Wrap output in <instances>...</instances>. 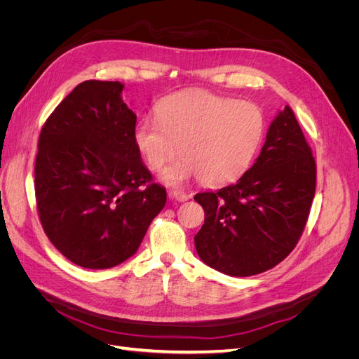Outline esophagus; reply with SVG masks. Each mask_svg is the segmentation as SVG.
<instances>
[{
    "label": "esophagus",
    "mask_w": 359,
    "mask_h": 359,
    "mask_svg": "<svg viewBox=\"0 0 359 359\" xmlns=\"http://www.w3.org/2000/svg\"><path fill=\"white\" fill-rule=\"evenodd\" d=\"M169 194H170L172 199H175V201H178V202H186V201L190 199V194L184 193V191H180V190H173V191H170Z\"/></svg>",
    "instance_id": "1"
}]
</instances>
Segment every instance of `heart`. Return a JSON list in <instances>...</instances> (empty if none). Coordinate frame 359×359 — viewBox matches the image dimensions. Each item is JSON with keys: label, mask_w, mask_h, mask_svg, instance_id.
I'll return each mask as SVG.
<instances>
[{"label": "heart", "mask_w": 359, "mask_h": 359, "mask_svg": "<svg viewBox=\"0 0 359 359\" xmlns=\"http://www.w3.org/2000/svg\"><path fill=\"white\" fill-rule=\"evenodd\" d=\"M266 121L252 102L208 91H182L156 106V118L136 124L135 145L149 169L158 170L172 187L194 178L205 184H226L240 178L252 166L265 136Z\"/></svg>", "instance_id": "1"}]
</instances>
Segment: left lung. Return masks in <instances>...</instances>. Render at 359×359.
Instances as JSON below:
<instances>
[{"mask_svg":"<svg viewBox=\"0 0 359 359\" xmlns=\"http://www.w3.org/2000/svg\"><path fill=\"white\" fill-rule=\"evenodd\" d=\"M316 163L289 106L271 123L255 165L232 186L194 196L205 222L194 236L202 262L232 277L280 264L306 227Z\"/></svg>","mask_w":359,"mask_h":359,"instance_id":"left-lung-1","label":"left lung"}]
</instances>
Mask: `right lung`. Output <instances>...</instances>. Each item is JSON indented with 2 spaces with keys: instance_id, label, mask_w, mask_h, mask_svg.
<instances>
[{
  "instance_id": "1",
  "label": "right lung",
  "mask_w": 359,
  "mask_h": 359,
  "mask_svg": "<svg viewBox=\"0 0 359 359\" xmlns=\"http://www.w3.org/2000/svg\"><path fill=\"white\" fill-rule=\"evenodd\" d=\"M124 83L85 81L46 119L34 168L43 231L70 262L112 268L132 257L166 203L135 145Z\"/></svg>"
}]
</instances>
